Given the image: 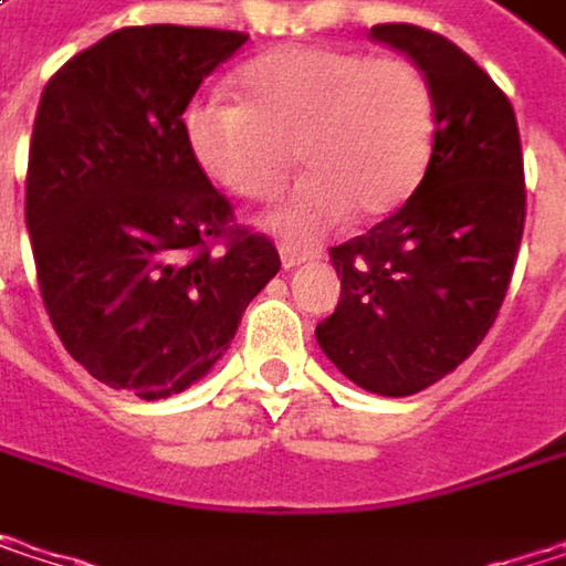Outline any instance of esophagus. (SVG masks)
Returning a JSON list of instances; mask_svg holds the SVG:
<instances>
[{
    "mask_svg": "<svg viewBox=\"0 0 566 566\" xmlns=\"http://www.w3.org/2000/svg\"><path fill=\"white\" fill-rule=\"evenodd\" d=\"M321 252H301V249H282V265L284 269H297L311 259H317Z\"/></svg>",
    "mask_w": 566,
    "mask_h": 566,
    "instance_id": "1",
    "label": "esophagus"
}]
</instances>
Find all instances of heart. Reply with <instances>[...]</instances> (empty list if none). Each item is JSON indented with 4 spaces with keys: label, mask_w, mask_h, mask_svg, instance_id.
Listing matches in <instances>:
<instances>
[{
    "label": "heart",
    "mask_w": 566,
    "mask_h": 566,
    "mask_svg": "<svg viewBox=\"0 0 566 566\" xmlns=\"http://www.w3.org/2000/svg\"><path fill=\"white\" fill-rule=\"evenodd\" d=\"M242 94L245 104L192 101L182 134L216 186L252 202L282 192L297 150L307 179L269 216L284 242H314L350 212L384 219L422 182L436 140V94L412 57L287 45L242 71Z\"/></svg>",
    "instance_id": "obj_1"
}]
</instances>
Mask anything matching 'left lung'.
Instances as JSON below:
<instances>
[{
    "label": "left lung",
    "instance_id": "obj_1",
    "mask_svg": "<svg viewBox=\"0 0 566 566\" xmlns=\"http://www.w3.org/2000/svg\"><path fill=\"white\" fill-rule=\"evenodd\" d=\"M370 39L429 74L436 140L394 216L331 249L340 301L314 337L357 387L409 396L452 374L499 317L524 232V160L505 91L459 45L406 22Z\"/></svg>",
    "mask_w": 566,
    "mask_h": 566
}]
</instances>
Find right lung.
Wrapping results in <instances>:
<instances>
[{"label": "right lung", "mask_w": 566, "mask_h": 566, "mask_svg": "<svg viewBox=\"0 0 566 566\" xmlns=\"http://www.w3.org/2000/svg\"><path fill=\"white\" fill-rule=\"evenodd\" d=\"M245 32L134 25L61 64L42 91L25 226L64 350L140 399L192 387L282 269L189 154L182 114Z\"/></svg>", "instance_id": "1"}]
</instances>
